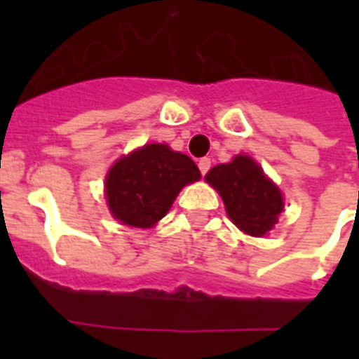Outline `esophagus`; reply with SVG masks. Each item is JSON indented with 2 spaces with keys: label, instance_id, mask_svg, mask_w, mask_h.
I'll use <instances>...</instances> for the list:
<instances>
[{
  "label": "esophagus",
  "instance_id": "1",
  "mask_svg": "<svg viewBox=\"0 0 359 359\" xmlns=\"http://www.w3.org/2000/svg\"><path fill=\"white\" fill-rule=\"evenodd\" d=\"M197 165H199V171H201V175H207L208 169H210V158H201Z\"/></svg>",
  "mask_w": 359,
  "mask_h": 359
}]
</instances>
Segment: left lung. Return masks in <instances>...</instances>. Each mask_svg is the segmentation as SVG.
<instances>
[{"label":"left lung","instance_id":"left-lung-1","mask_svg":"<svg viewBox=\"0 0 359 359\" xmlns=\"http://www.w3.org/2000/svg\"><path fill=\"white\" fill-rule=\"evenodd\" d=\"M205 179L218 190L229 218L245 235H266L283 210L281 191L250 156H236L231 163H219Z\"/></svg>","mask_w":359,"mask_h":359}]
</instances>
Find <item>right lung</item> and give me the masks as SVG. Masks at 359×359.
<instances>
[{"mask_svg": "<svg viewBox=\"0 0 359 359\" xmlns=\"http://www.w3.org/2000/svg\"><path fill=\"white\" fill-rule=\"evenodd\" d=\"M201 179L196 162L168 145L151 143L121 158L106 177V199L115 219L152 227L186 184Z\"/></svg>", "mask_w": 359, "mask_h": 359, "instance_id": "add662e5", "label": "right lung"}]
</instances>
